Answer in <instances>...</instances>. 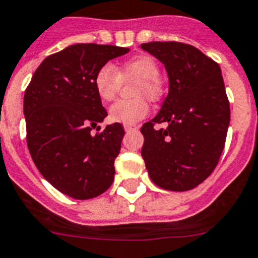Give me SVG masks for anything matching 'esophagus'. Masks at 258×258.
Wrapping results in <instances>:
<instances>
[{
	"label": "esophagus",
	"mask_w": 258,
	"mask_h": 258,
	"mask_svg": "<svg viewBox=\"0 0 258 258\" xmlns=\"http://www.w3.org/2000/svg\"><path fill=\"white\" fill-rule=\"evenodd\" d=\"M135 130H138V126H124V131L126 132L135 131Z\"/></svg>",
	"instance_id": "obj_1"
}]
</instances>
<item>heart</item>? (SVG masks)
<instances>
[{"label":"heart","mask_w":258,"mask_h":258,"mask_svg":"<svg viewBox=\"0 0 258 258\" xmlns=\"http://www.w3.org/2000/svg\"><path fill=\"white\" fill-rule=\"evenodd\" d=\"M159 76V64L149 55L132 57L115 68L112 64H104L97 69L94 77L95 91L106 103L114 100L122 81H136L132 89V95L136 97L113 104L109 108V119L132 126L145 118L149 113V105L145 97L152 101H158L163 95V86Z\"/></svg>","instance_id":"b5f03b06"}]
</instances>
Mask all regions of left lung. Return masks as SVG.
Masks as SVG:
<instances>
[{
	"instance_id": "1",
	"label": "left lung",
	"mask_w": 258,
	"mask_h": 258,
	"mask_svg": "<svg viewBox=\"0 0 258 258\" xmlns=\"http://www.w3.org/2000/svg\"><path fill=\"white\" fill-rule=\"evenodd\" d=\"M141 48L163 62L169 78L161 110L141 127L145 167L162 189H194L213 172L226 140L230 105L221 69L187 43L149 42ZM161 123L169 126L155 130Z\"/></svg>"
}]
</instances>
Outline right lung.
<instances>
[{"instance_id": "obj_1", "label": "right lung", "mask_w": 258, "mask_h": 258, "mask_svg": "<svg viewBox=\"0 0 258 258\" xmlns=\"http://www.w3.org/2000/svg\"><path fill=\"white\" fill-rule=\"evenodd\" d=\"M130 48L77 43L46 57L24 94L27 144L41 175L62 194L90 199L109 189L123 139L120 123L91 135L108 115L94 87L97 69Z\"/></svg>"}]
</instances>
